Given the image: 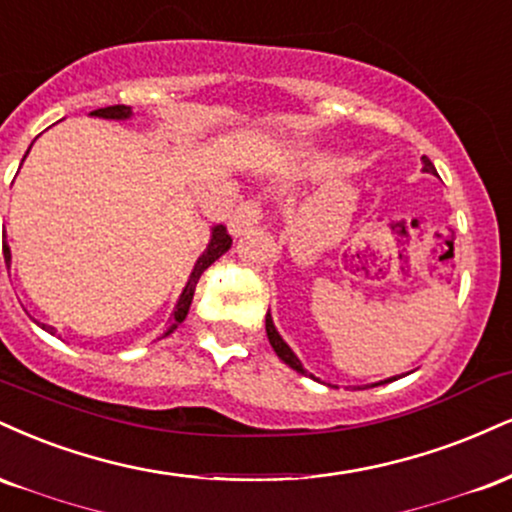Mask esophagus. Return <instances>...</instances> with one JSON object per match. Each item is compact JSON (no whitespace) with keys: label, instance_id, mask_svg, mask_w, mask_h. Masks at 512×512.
Segmentation results:
<instances>
[{"label":"esophagus","instance_id":"obj_1","mask_svg":"<svg viewBox=\"0 0 512 512\" xmlns=\"http://www.w3.org/2000/svg\"><path fill=\"white\" fill-rule=\"evenodd\" d=\"M258 222H261V208H258L256 201H246L234 210L230 222H227V227H230L232 237H239V234H244L246 230H251V227H256Z\"/></svg>","mask_w":512,"mask_h":512}]
</instances>
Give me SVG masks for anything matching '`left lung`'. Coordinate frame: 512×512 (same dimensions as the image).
<instances>
[{
  "instance_id": "obj_1",
  "label": "left lung",
  "mask_w": 512,
  "mask_h": 512,
  "mask_svg": "<svg viewBox=\"0 0 512 512\" xmlns=\"http://www.w3.org/2000/svg\"><path fill=\"white\" fill-rule=\"evenodd\" d=\"M422 172H429V174H438L436 172V167H434V162H431L429 158H422ZM266 333H268V342H270V347H273L275 350V354H278V357L282 359V362H285L287 366H290V369H294L297 371V374H302V376H311L309 371L304 369L302 366V362H299V357L297 354L292 352V347L287 345L285 340H282V335L278 333V328H275V323H273V316H270V311L266 314ZM390 381H395V378H388V381H381V383H390ZM374 386H378V383H374Z\"/></svg>"
}]
</instances>
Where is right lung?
<instances>
[{"label":"right lung","instance_id":"1","mask_svg":"<svg viewBox=\"0 0 512 512\" xmlns=\"http://www.w3.org/2000/svg\"><path fill=\"white\" fill-rule=\"evenodd\" d=\"M90 117L114 119V122H126V119L134 117V110H131V107H126V105H112V107H100V110H93V112H90ZM30 146H33V143H30ZM28 150H26V155H28ZM26 155H23V160H26ZM23 160H21V165H23ZM230 246H232V237H230V234H227L225 227H222V225L210 227V242L206 246V251H203V254L198 256V261L194 263V270H191L189 280H186L184 290H182V294H179L177 304H174L172 326L167 328L165 335L174 333L179 323H182L184 318H186V314H189V306H191V302H194V292H196L198 278H201V275H203V270H206L210 263L218 261V258L225 254V251H230ZM2 249H4L6 266H9V263H11V249H9V244H6V230H4V227H2ZM40 328L47 330V333H50V335H54V328L52 326H45V323H42ZM165 335H162V338H165Z\"/></svg>","mask_w":512,"mask_h":512}]
</instances>
